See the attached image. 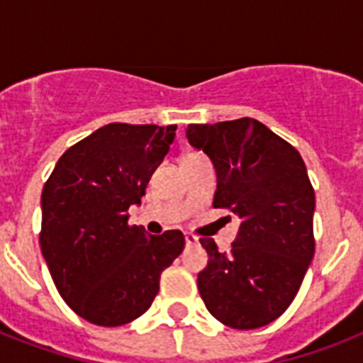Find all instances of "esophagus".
Listing matches in <instances>:
<instances>
[{
  "label": "esophagus",
  "instance_id": "1",
  "mask_svg": "<svg viewBox=\"0 0 363 363\" xmlns=\"http://www.w3.org/2000/svg\"><path fill=\"white\" fill-rule=\"evenodd\" d=\"M184 241H186V245H196V242H198V238L192 235V233H186V235H184Z\"/></svg>",
  "mask_w": 363,
  "mask_h": 363
}]
</instances>
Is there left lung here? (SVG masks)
<instances>
[{"instance_id": "1", "label": "left lung", "mask_w": 363, "mask_h": 363, "mask_svg": "<svg viewBox=\"0 0 363 363\" xmlns=\"http://www.w3.org/2000/svg\"><path fill=\"white\" fill-rule=\"evenodd\" d=\"M186 137L215 165L213 207L239 218L230 252L201 239L209 254L198 275L201 299L226 326H265L292 303L315 256V190L303 158L254 118L190 124Z\"/></svg>"}]
</instances>
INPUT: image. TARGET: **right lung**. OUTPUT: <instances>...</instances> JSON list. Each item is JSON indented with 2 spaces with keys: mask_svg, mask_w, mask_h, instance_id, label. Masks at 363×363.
I'll return each mask as SVG.
<instances>
[{
  "mask_svg": "<svg viewBox=\"0 0 363 363\" xmlns=\"http://www.w3.org/2000/svg\"><path fill=\"white\" fill-rule=\"evenodd\" d=\"M177 125L107 124L67 148L41 194V252L64 301L84 320L122 326L152 305L160 275L184 248L148 235L125 211L141 205Z\"/></svg>",
  "mask_w": 363,
  "mask_h": 363,
  "instance_id": "obj_1",
  "label": "right lung"
}]
</instances>
